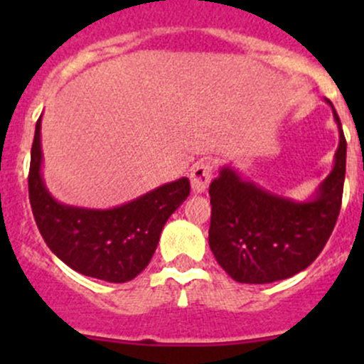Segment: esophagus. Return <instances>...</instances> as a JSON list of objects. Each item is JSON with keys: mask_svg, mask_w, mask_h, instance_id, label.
Here are the masks:
<instances>
[{"mask_svg": "<svg viewBox=\"0 0 364 364\" xmlns=\"http://www.w3.org/2000/svg\"><path fill=\"white\" fill-rule=\"evenodd\" d=\"M213 178V165L211 161H199L196 167L190 172V183H192V190L196 193H203L209 186Z\"/></svg>", "mask_w": 364, "mask_h": 364, "instance_id": "1", "label": "esophagus"}]
</instances>
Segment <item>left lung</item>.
<instances>
[{"mask_svg": "<svg viewBox=\"0 0 364 364\" xmlns=\"http://www.w3.org/2000/svg\"><path fill=\"white\" fill-rule=\"evenodd\" d=\"M329 102V100H328ZM333 107V104L329 102ZM340 132L335 167L306 203L285 199L223 167L209 185V248L240 284H271L306 269L328 243L343 196L347 141Z\"/></svg>", "mask_w": 364, "mask_h": 364, "instance_id": "obj_1", "label": "left lung"}]
</instances>
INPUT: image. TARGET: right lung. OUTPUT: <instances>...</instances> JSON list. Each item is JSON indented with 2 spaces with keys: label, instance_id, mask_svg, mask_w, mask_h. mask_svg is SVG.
I'll return each mask as SVG.
<instances>
[{
  "label": "right lung",
  "instance_id": "right-lung-1",
  "mask_svg": "<svg viewBox=\"0 0 364 364\" xmlns=\"http://www.w3.org/2000/svg\"><path fill=\"white\" fill-rule=\"evenodd\" d=\"M38 117L31 146L28 188L36 227L58 259L84 277L111 284L130 282L151 260L168 216L190 196L188 178L167 183L112 209L61 204L42 179Z\"/></svg>",
  "mask_w": 364,
  "mask_h": 364
}]
</instances>
